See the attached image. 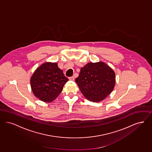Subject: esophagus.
Wrapping results in <instances>:
<instances>
[{
  "label": "esophagus",
  "instance_id": "esophagus-1",
  "mask_svg": "<svg viewBox=\"0 0 152 152\" xmlns=\"http://www.w3.org/2000/svg\"><path fill=\"white\" fill-rule=\"evenodd\" d=\"M69 80H74V77H70L69 78Z\"/></svg>",
  "mask_w": 152,
  "mask_h": 152
}]
</instances>
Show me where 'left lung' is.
I'll use <instances>...</instances> for the list:
<instances>
[{
    "mask_svg": "<svg viewBox=\"0 0 152 152\" xmlns=\"http://www.w3.org/2000/svg\"><path fill=\"white\" fill-rule=\"evenodd\" d=\"M75 82L86 99L99 102L105 99L114 88L115 73L104 62H90L81 68Z\"/></svg>",
    "mask_w": 152,
    "mask_h": 152,
    "instance_id": "8db88e82",
    "label": "left lung"
}]
</instances>
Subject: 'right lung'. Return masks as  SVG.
<instances>
[{
	"label": "right lung",
	"mask_w": 152,
	"mask_h": 152,
	"mask_svg": "<svg viewBox=\"0 0 152 152\" xmlns=\"http://www.w3.org/2000/svg\"><path fill=\"white\" fill-rule=\"evenodd\" d=\"M68 80L57 63L45 62L35 70L30 82L33 94L37 98L51 102L59 95Z\"/></svg>",
	"instance_id": "obj_1"
}]
</instances>
